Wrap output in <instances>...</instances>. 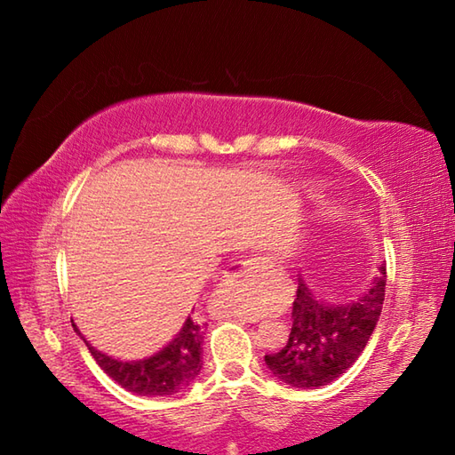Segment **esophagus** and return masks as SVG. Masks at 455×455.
<instances>
[{"mask_svg": "<svg viewBox=\"0 0 455 455\" xmlns=\"http://www.w3.org/2000/svg\"><path fill=\"white\" fill-rule=\"evenodd\" d=\"M269 267H272V262H269L267 258H264V256H248V258L240 259V262H235L233 266H230L225 277L238 279V277H244V275L252 274V272H267Z\"/></svg>", "mask_w": 455, "mask_h": 455, "instance_id": "1", "label": "esophagus"}]
</instances>
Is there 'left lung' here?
Masks as SVG:
<instances>
[{
    "label": "left lung",
    "instance_id": "obj_1",
    "mask_svg": "<svg viewBox=\"0 0 455 455\" xmlns=\"http://www.w3.org/2000/svg\"><path fill=\"white\" fill-rule=\"evenodd\" d=\"M385 264L362 295L347 303L316 297L299 274L293 326L287 344L266 355L267 370L297 389H316L346 373L360 357L379 321L385 299Z\"/></svg>",
    "mask_w": 455,
    "mask_h": 455
}]
</instances>
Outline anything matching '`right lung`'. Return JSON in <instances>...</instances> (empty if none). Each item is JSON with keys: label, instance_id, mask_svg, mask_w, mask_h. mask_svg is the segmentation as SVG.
Masks as SVG:
<instances>
[{"label": "right lung", "instance_id": "right-lung-1", "mask_svg": "<svg viewBox=\"0 0 455 455\" xmlns=\"http://www.w3.org/2000/svg\"><path fill=\"white\" fill-rule=\"evenodd\" d=\"M72 326L82 336L78 326ZM203 328L205 324L188 316L180 332L156 354L131 362L103 354L84 336L82 338L101 370L113 381H117L123 389L142 395V397H168V395L186 389L201 373Z\"/></svg>", "mask_w": 455, "mask_h": 455}]
</instances>
